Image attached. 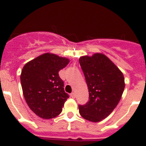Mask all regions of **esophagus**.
<instances>
[{"mask_svg": "<svg viewBox=\"0 0 146 146\" xmlns=\"http://www.w3.org/2000/svg\"><path fill=\"white\" fill-rule=\"evenodd\" d=\"M70 97H71L72 98H76V94H75V92H72V93L70 94Z\"/></svg>", "mask_w": 146, "mask_h": 146, "instance_id": "obj_1", "label": "esophagus"}]
</instances>
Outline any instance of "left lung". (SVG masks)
<instances>
[{
  "instance_id": "obj_1",
  "label": "left lung",
  "mask_w": 146,
  "mask_h": 146,
  "mask_svg": "<svg viewBox=\"0 0 146 146\" xmlns=\"http://www.w3.org/2000/svg\"><path fill=\"white\" fill-rule=\"evenodd\" d=\"M89 90V101L79 105L80 114L86 120L100 121L118 104L125 88L122 72L105 55L100 53L79 58Z\"/></svg>"
}]
</instances>
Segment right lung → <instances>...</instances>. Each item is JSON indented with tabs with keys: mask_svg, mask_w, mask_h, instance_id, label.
<instances>
[{
	"mask_svg": "<svg viewBox=\"0 0 146 146\" xmlns=\"http://www.w3.org/2000/svg\"><path fill=\"white\" fill-rule=\"evenodd\" d=\"M69 59L46 53L29 61L20 75L22 88L26 102L40 118L49 119L62 111L69 98L58 72L66 67Z\"/></svg>",
	"mask_w": 146,
	"mask_h": 146,
	"instance_id": "add662e5",
	"label": "right lung"
}]
</instances>
